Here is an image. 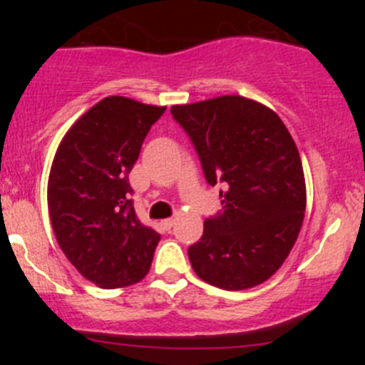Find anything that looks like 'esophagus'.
<instances>
[{
  "label": "esophagus",
  "mask_w": 365,
  "mask_h": 365,
  "mask_svg": "<svg viewBox=\"0 0 365 365\" xmlns=\"http://www.w3.org/2000/svg\"><path fill=\"white\" fill-rule=\"evenodd\" d=\"M173 225H175V219H173V217L164 219V221H163V227H164V228H172Z\"/></svg>",
  "instance_id": "34e87169"
}]
</instances>
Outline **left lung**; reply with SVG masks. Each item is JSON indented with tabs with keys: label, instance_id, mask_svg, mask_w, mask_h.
<instances>
[{
	"label": "left lung",
	"instance_id": "8db88e82",
	"mask_svg": "<svg viewBox=\"0 0 365 365\" xmlns=\"http://www.w3.org/2000/svg\"><path fill=\"white\" fill-rule=\"evenodd\" d=\"M206 182L219 185L222 210L188 248L202 282L243 291L267 282L298 240L305 214L302 159L282 118L256 100L225 95L173 106Z\"/></svg>",
	"mask_w": 365,
	"mask_h": 365
}]
</instances>
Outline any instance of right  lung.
<instances>
[{
    "label": "right lung",
    "mask_w": 365,
    "mask_h": 365,
    "mask_svg": "<svg viewBox=\"0 0 365 365\" xmlns=\"http://www.w3.org/2000/svg\"><path fill=\"white\" fill-rule=\"evenodd\" d=\"M164 111L108 96L71 125L54 155L47 186L54 235L74 269L102 289L140 282L160 241L135 214L130 172Z\"/></svg>",
    "instance_id": "add662e5"
}]
</instances>
